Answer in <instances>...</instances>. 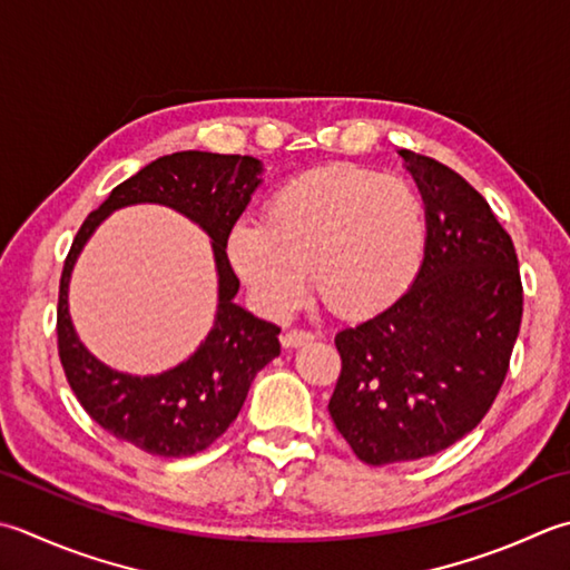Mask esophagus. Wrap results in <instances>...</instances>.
Here are the masks:
<instances>
[{"instance_id": "obj_1", "label": "esophagus", "mask_w": 570, "mask_h": 570, "mask_svg": "<svg viewBox=\"0 0 570 570\" xmlns=\"http://www.w3.org/2000/svg\"><path fill=\"white\" fill-rule=\"evenodd\" d=\"M311 341H314V333L306 331V328H288L282 336L284 348H298V345L311 343Z\"/></svg>"}]
</instances>
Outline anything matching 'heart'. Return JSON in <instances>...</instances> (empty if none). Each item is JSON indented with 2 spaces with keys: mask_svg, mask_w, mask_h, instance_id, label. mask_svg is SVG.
Returning a JSON list of instances; mask_svg holds the SVG:
<instances>
[{
  "mask_svg": "<svg viewBox=\"0 0 570 570\" xmlns=\"http://www.w3.org/2000/svg\"><path fill=\"white\" fill-rule=\"evenodd\" d=\"M425 249V209L405 180L353 165L308 170L269 199L264 222L232 229L229 262L256 301L284 314L316 296L341 316H371L407 292Z\"/></svg>",
  "mask_w": 570,
  "mask_h": 570,
  "instance_id": "obj_1",
  "label": "heart"
}]
</instances>
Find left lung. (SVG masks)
<instances>
[{"instance_id": "1", "label": "left lung", "mask_w": 570, "mask_h": 570, "mask_svg": "<svg viewBox=\"0 0 570 570\" xmlns=\"http://www.w3.org/2000/svg\"><path fill=\"white\" fill-rule=\"evenodd\" d=\"M400 155L425 199V259L393 306L336 333L328 403L343 440L373 466L438 454L482 422L523 311L514 242L487 199L448 165Z\"/></svg>"}]
</instances>
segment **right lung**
<instances>
[{
	"label": "right lung",
	"instance_id": "1",
	"mask_svg": "<svg viewBox=\"0 0 570 570\" xmlns=\"http://www.w3.org/2000/svg\"><path fill=\"white\" fill-rule=\"evenodd\" d=\"M262 163L249 155L185 150L145 165L114 193L73 237L63 262L56 336L66 381L81 407L114 438L158 456H189L207 450L237 420L254 375L274 361L282 328L234 304L239 278L227 242L259 185ZM158 202L197 220L213 237L220 306L210 336L193 360L160 376L138 379L110 372L77 341L68 316V278L77 252L110 210L126 204Z\"/></svg>",
	"mask_w": 570,
	"mask_h": 570
}]
</instances>
